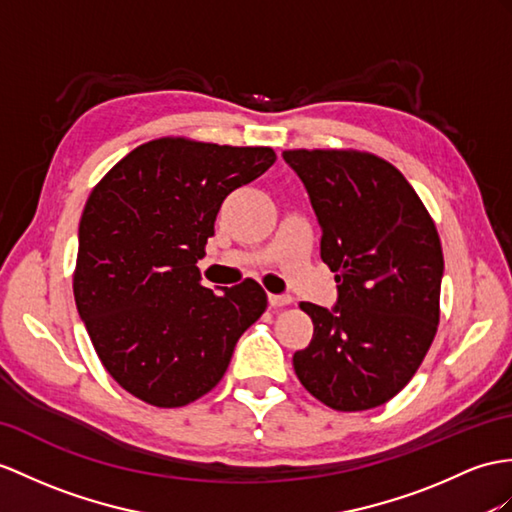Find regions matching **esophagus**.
Here are the masks:
<instances>
[{
  "instance_id": "obj_1",
  "label": "esophagus",
  "mask_w": 512,
  "mask_h": 512,
  "mask_svg": "<svg viewBox=\"0 0 512 512\" xmlns=\"http://www.w3.org/2000/svg\"><path fill=\"white\" fill-rule=\"evenodd\" d=\"M293 302L291 295H269V304L273 308H280V306H289Z\"/></svg>"
}]
</instances>
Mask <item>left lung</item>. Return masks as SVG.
<instances>
[{
    "label": "left lung",
    "instance_id": "obj_1",
    "mask_svg": "<svg viewBox=\"0 0 512 512\" xmlns=\"http://www.w3.org/2000/svg\"><path fill=\"white\" fill-rule=\"evenodd\" d=\"M282 158L306 186L339 291L334 308L299 304L315 332L295 373L334 410L376 408L415 376L439 326V232L391 162L345 149Z\"/></svg>",
    "mask_w": 512,
    "mask_h": 512
}]
</instances>
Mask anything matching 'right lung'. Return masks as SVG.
<instances>
[{
  "mask_svg": "<svg viewBox=\"0 0 512 512\" xmlns=\"http://www.w3.org/2000/svg\"><path fill=\"white\" fill-rule=\"evenodd\" d=\"M276 162L271 147L149 141L119 160L84 206L73 295L106 371L158 408L206 395L236 341L265 313L254 280L221 295L197 260L234 189Z\"/></svg>",
  "mask_w": 512,
  "mask_h": 512,
  "instance_id": "add662e5",
  "label": "right lung"
}]
</instances>
